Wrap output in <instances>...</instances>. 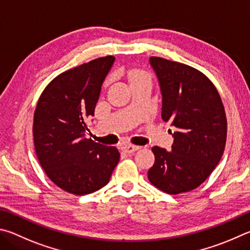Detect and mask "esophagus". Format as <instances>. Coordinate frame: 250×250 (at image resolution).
<instances>
[{
  "instance_id": "1",
  "label": "esophagus",
  "mask_w": 250,
  "mask_h": 250,
  "mask_svg": "<svg viewBox=\"0 0 250 250\" xmlns=\"http://www.w3.org/2000/svg\"><path fill=\"white\" fill-rule=\"evenodd\" d=\"M122 148H123V150H124L125 152H128V154H133L134 151L138 150L141 147L135 146V145H124Z\"/></svg>"
}]
</instances>
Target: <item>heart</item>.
Segmentation results:
<instances>
[{
    "label": "heart",
    "instance_id": "b5f03b06",
    "mask_svg": "<svg viewBox=\"0 0 250 250\" xmlns=\"http://www.w3.org/2000/svg\"><path fill=\"white\" fill-rule=\"evenodd\" d=\"M148 77L145 72H142V71H133L132 72V76H130V79H132V82L138 80V79H142V78H146Z\"/></svg>",
    "mask_w": 250,
    "mask_h": 250
}]
</instances>
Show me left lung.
I'll return each mask as SVG.
<instances>
[{
    "label": "left lung",
    "instance_id": "8db88e82",
    "mask_svg": "<svg viewBox=\"0 0 250 250\" xmlns=\"http://www.w3.org/2000/svg\"><path fill=\"white\" fill-rule=\"evenodd\" d=\"M158 79L161 117L173 132L171 151L152 147L155 164L148 179L168 194L198 188L220 163L226 143L225 109L216 87L199 70L176 61L150 57Z\"/></svg>",
    "mask_w": 250,
    "mask_h": 250
}]
</instances>
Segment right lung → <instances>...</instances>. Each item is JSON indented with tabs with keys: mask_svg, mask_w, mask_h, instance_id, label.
<instances>
[{
	"mask_svg": "<svg viewBox=\"0 0 250 250\" xmlns=\"http://www.w3.org/2000/svg\"><path fill=\"white\" fill-rule=\"evenodd\" d=\"M115 57H102L56 77L34 114L35 150L42 168L60 189L84 195L106 186L120 160L115 147L86 138L101 89Z\"/></svg>",
	"mask_w": 250,
	"mask_h": 250,
	"instance_id": "right-lung-1",
	"label": "right lung"
}]
</instances>
